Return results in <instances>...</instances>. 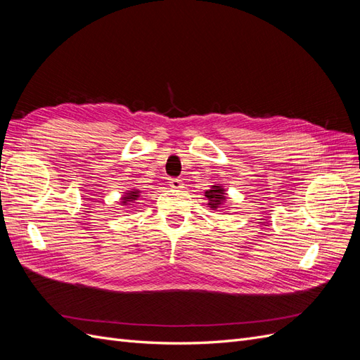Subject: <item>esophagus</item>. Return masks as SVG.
Segmentation results:
<instances>
[{
	"instance_id": "1",
	"label": "esophagus",
	"mask_w": 360,
	"mask_h": 360,
	"mask_svg": "<svg viewBox=\"0 0 360 360\" xmlns=\"http://www.w3.org/2000/svg\"><path fill=\"white\" fill-rule=\"evenodd\" d=\"M169 188L172 189H183V181L179 179H171L169 180Z\"/></svg>"
}]
</instances>
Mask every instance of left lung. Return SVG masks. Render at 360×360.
<instances>
[{
  "instance_id": "1",
  "label": "left lung",
  "mask_w": 360,
  "mask_h": 360,
  "mask_svg": "<svg viewBox=\"0 0 360 360\" xmlns=\"http://www.w3.org/2000/svg\"><path fill=\"white\" fill-rule=\"evenodd\" d=\"M204 197L207 198V201H209L207 202V205H209L212 210H217L221 205H224L226 202L228 193L222 184L214 183V184H212L210 189H207L204 192Z\"/></svg>"
}]
</instances>
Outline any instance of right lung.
Here are the masks:
<instances>
[{
    "instance_id": "add662e5",
    "label": "right lung",
    "mask_w": 360,
    "mask_h": 360,
    "mask_svg": "<svg viewBox=\"0 0 360 360\" xmlns=\"http://www.w3.org/2000/svg\"><path fill=\"white\" fill-rule=\"evenodd\" d=\"M141 191L138 188H134L132 191L123 192V197L120 198V205H134L136 201H139Z\"/></svg>"
}]
</instances>
